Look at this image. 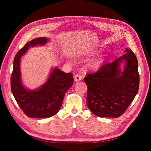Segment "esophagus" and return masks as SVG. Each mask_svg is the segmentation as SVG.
Masks as SVG:
<instances>
[{
	"label": "esophagus",
	"instance_id": "obj_1",
	"mask_svg": "<svg viewBox=\"0 0 151 151\" xmlns=\"http://www.w3.org/2000/svg\"><path fill=\"white\" fill-rule=\"evenodd\" d=\"M82 79V77L81 75H76L74 77V80L75 81H81Z\"/></svg>",
	"mask_w": 151,
	"mask_h": 151
}]
</instances>
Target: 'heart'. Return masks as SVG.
Here are the masks:
<instances>
[{
    "instance_id": "b5f03b06",
    "label": "heart",
    "mask_w": 151,
    "mask_h": 151,
    "mask_svg": "<svg viewBox=\"0 0 151 151\" xmlns=\"http://www.w3.org/2000/svg\"><path fill=\"white\" fill-rule=\"evenodd\" d=\"M104 62H105V59L104 58H100L97 59L96 60L91 62L90 63L89 67L92 69H98L102 65V64L104 63Z\"/></svg>"
}]
</instances>
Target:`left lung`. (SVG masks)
Listing matches in <instances>:
<instances>
[{
    "label": "left lung",
    "mask_w": 151,
    "mask_h": 151,
    "mask_svg": "<svg viewBox=\"0 0 151 151\" xmlns=\"http://www.w3.org/2000/svg\"><path fill=\"white\" fill-rule=\"evenodd\" d=\"M125 52L84 78L88 86L87 106L94 115L119 117L136 96L139 84L138 60L129 47ZM123 62L124 70L121 71L120 66Z\"/></svg>",
    "instance_id": "obj_1"
}]
</instances>
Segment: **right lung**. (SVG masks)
Instances as JSON below:
<instances>
[{
  "label": "right lung",
  "instance_id": "right-lung-1",
  "mask_svg": "<svg viewBox=\"0 0 151 151\" xmlns=\"http://www.w3.org/2000/svg\"><path fill=\"white\" fill-rule=\"evenodd\" d=\"M48 40L46 37H39L27 42L14 59L11 76L12 92L19 106L29 117L46 118L55 115L61 108L65 92L73 83L72 74L54 67L47 81L38 89L30 90L22 84L20 70L21 57L29 47L43 46Z\"/></svg>",
  "mask_w": 151,
  "mask_h": 151
}]
</instances>
